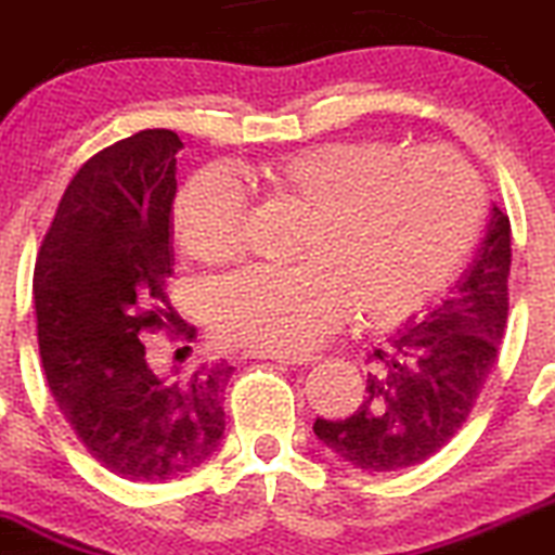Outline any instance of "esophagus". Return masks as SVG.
I'll use <instances>...</instances> for the list:
<instances>
[{
  "label": "esophagus",
  "mask_w": 555,
  "mask_h": 555,
  "mask_svg": "<svg viewBox=\"0 0 555 555\" xmlns=\"http://www.w3.org/2000/svg\"><path fill=\"white\" fill-rule=\"evenodd\" d=\"M249 358H262V360H279V363L289 365H309L314 363L317 354H304V352H249Z\"/></svg>",
  "instance_id": "obj_1"
}]
</instances>
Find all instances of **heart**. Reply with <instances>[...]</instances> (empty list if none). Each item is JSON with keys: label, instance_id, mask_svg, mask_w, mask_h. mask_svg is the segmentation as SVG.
<instances>
[{"label": "heart", "instance_id": "obj_1", "mask_svg": "<svg viewBox=\"0 0 555 555\" xmlns=\"http://www.w3.org/2000/svg\"><path fill=\"white\" fill-rule=\"evenodd\" d=\"M387 141H331L244 170L271 203L306 214L293 271L246 268L214 284L211 327L224 344L304 352L347 309L365 327H392L453 282L482 222V186L448 146L406 154ZM228 168L192 176L173 230L197 262L233 260L249 197Z\"/></svg>", "mask_w": 555, "mask_h": 555}]
</instances>
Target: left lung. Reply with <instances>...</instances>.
Instances as JSON below:
<instances>
[{
  "label": "left lung",
  "mask_w": 555,
  "mask_h": 555,
  "mask_svg": "<svg viewBox=\"0 0 555 555\" xmlns=\"http://www.w3.org/2000/svg\"><path fill=\"white\" fill-rule=\"evenodd\" d=\"M509 262V219L493 206L459 284L437 309L412 314L374 349L360 406L344 421L317 417V439L365 472L406 469L442 450L496 365L507 327Z\"/></svg>",
  "instance_id": "obj_1"
}]
</instances>
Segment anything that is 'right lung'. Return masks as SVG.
Listing matches in <instances>:
<instances>
[{
	"instance_id": "right-lung-1",
	"label": "right lung",
	"mask_w": 555,
	"mask_h": 555,
	"mask_svg": "<svg viewBox=\"0 0 555 555\" xmlns=\"http://www.w3.org/2000/svg\"><path fill=\"white\" fill-rule=\"evenodd\" d=\"M170 129H143L83 163L35 262L37 341L59 409L91 459L127 480L163 482L206 464L224 434L233 365L157 369L143 333L176 325V154Z\"/></svg>"
}]
</instances>
